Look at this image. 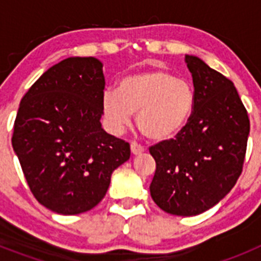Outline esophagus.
I'll return each instance as SVG.
<instances>
[{
  "mask_svg": "<svg viewBox=\"0 0 261 261\" xmlns=\"http://www.w3.org/2000/svg\"><path fill=\"white\" fill-rule=\"evenodd\" d=\"M130 150H132L133 155H140L145 151V147L141 146V145H138L137 142H132L130 144Z\"/></svg>",
  "mask_w": 261,
  "mask_h": 261,
  "instance_id": "obj_1",
  "label": "esophagus"
}]
</instances>
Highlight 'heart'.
Returning <instances> with one entry per match:
<instances>
[{
    "mask_svg": "<svg viewBox=\"0 0 261 261\" xmlns=\"http://www.w3.org/2000/svg\"><path fill=\"white\" fill-rule=\"evenodd\" d=\"M195 103V90L188 81L153 69L125 75L117 90H106L102 111L111 132H123L137 112L140 132L151 141H166L190 123Z\"/></svg>",
    "mask_w": 261,
    "mask_h": 261,
    "instance_id": "obj_1",
    "label": "heart"
}]
</instances>
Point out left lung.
Here are the masks:
<instances>
[{
    "label": "left lung",
    "mask_w": 261,
    "mask_h": 261,
    "mask_svg": "<svg viewBox=\"0 0 261 261\" xmlns=\"http://www.w3.org/2000/svg\"><path fill=\"white\" fill-rule=\"evenodd\" d=\"M196 103L190 123L175 140L149 150L156 170L150 195L174 216H197L231 191L243 167L250 120L231 81L201 59L186 55Z\"/></svg>",
    "instance_id": "1"
}]
</instances>
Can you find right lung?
I'll use <instances>...</instances> for the list:
<instances>
[{
    "instance_id": "1",
    "label": "right lung",
    "mask_w": 261,
    "mask_h": 261,
    "mask_svg": "<svg viewBox=\"0 0 261 261\" xmlns=\"http://www.w3.org/2000/svg\"><path fill=\"white\" fill-rule=\"evenodd\" d=\"M105 85L98 59L69 57L22 98L11 144L35 199L55 213L96 206L112 172L130 156L128 142L100 124Z\"/></svg>"
}]
</instances>
